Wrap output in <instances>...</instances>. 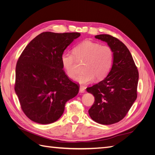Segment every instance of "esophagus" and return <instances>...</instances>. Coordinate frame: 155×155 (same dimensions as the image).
Instances as JSON below:
<instances>
[{"label":"esophagus","instance_id":"1","mask_svg":"<svg viewBox=\"0 0 155 155\" xmlns=\"http://www.w3.org/2000/svg\"><path fill=\"white\" fill-rule=\"evenodd\" d=\"M85 88H86L84 86H80V87H79V92H85Z\"/></svg>","mask_w":155,"mask_h":155}]
</instances>
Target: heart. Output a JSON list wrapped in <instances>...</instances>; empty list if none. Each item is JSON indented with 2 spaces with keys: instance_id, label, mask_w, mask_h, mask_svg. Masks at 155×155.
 Here are the masks:
<instances>
[{
  "instance_id": "heart-1",
  "label": "heart",
  "mask_w": 155,
  "mask_h": 155,
  "mask_svg": "<svg viewBox=\"0 0 155 155\" xmlns=\"http://www.w3.org/2000/svg\"><path fill=\"white\" fill-rule=\"evenodd\" d=\"M114 52L110 46L89 40L83 41L73 48V53L64 52L61 57L63 67L71 79L78 73L77 61L83 62V72L76 78L81 84L105 79L110 72L114 63Z\"/></svg>"
}]
</instances>
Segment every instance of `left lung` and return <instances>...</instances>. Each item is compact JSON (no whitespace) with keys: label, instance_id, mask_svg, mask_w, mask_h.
Instances as JSON below:
<instances>
[{"label":"left lung","instance_id":"1","mask_svg":"<svg viewBox=\"0 0 155 155\" xmlns=\"http://www.w3.org/2000/svg\"><path fill=\"white\" fill-rule=\"evenodd\" d=\"M95 38L107 42L113 50L114 59L104 80L87 88L95 99L88 113L96 122L110 125L122 120L137 99L138 70L129 49L118 39L108 34L97 35Z\"/></svg>","mask_w":155,"mask_h":155}]
</instances>
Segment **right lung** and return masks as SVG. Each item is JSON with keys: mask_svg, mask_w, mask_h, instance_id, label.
<instances>
[{"mask_svg": "<svg viewBox=\"0 0 155 155\" xmlns=\"http://www.w3.org/2000/svg\"><path fill=\"white\" fill-rule=\"evenodd\" d=\"M80 35L43 32L30 42L18 58L15 91L22 110L34 122L48 124L57 121L67 101L78 94L79 85L67 76L61 57Z\"/></svg>", "mask_w": 155, "mask_h": 155, "instance_id": "obj_1", "label": "right lung"}]
</instances>
